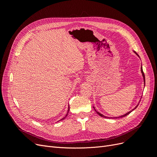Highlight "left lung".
I'll list each match as a JSON object with an SVG mask.
<instances>
[{
  "mask_svg": "<svg viewBox=\"0 0 157 157\" xmlns=\"http://www.w3.org/2000/svg\"><path fill=\"white\" fill-rule=\"evenodd\" d=\"M135 52V53L136 54V52ZM137 56H138V54H136ZM141 73H142V75H143V77H144V82L145 83V75H144V71H143V69H142V67H141ZM137 106H138V105H137L134 109H132V111H129V112H128V113H127L126 114H125V115H122V116H120V117H114V118H122V117H126V116H127L128 115H129V114L132 111H134V109H136L137 108ZM94 110L95 111H96V109H95V108H94ZM96 113L98 114V115H99V116H100V117H105V118H106V117L105 116H104V115H102V114H101V113H99V112H98V111H96Z\"/></svg>",
  "mask_w": 157,
  "mask_h": 157,
  "instance_id": "8db88e82",
  "label": "left lung"
}]
</instances>
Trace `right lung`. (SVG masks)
Returning <instances> with one entry per match:
<instances>
[{"label": "right lung", "instance_id": "1", "mask_svg": "<svg viewBox=\"0 0 157 157\" xmlns=\"http://www.w3.org/2000/svg\"><path fill=\"white\" fill-rule=\"evenodd\" d=\"M69 108H68V111H67V115H65V117H63V118H61V119L60 121H62V120H64V119H65V118H66V117H67V115H68V113H69Z\"/></svg>", "mask_w": 157, "mask_h": 157}]
</instances>
